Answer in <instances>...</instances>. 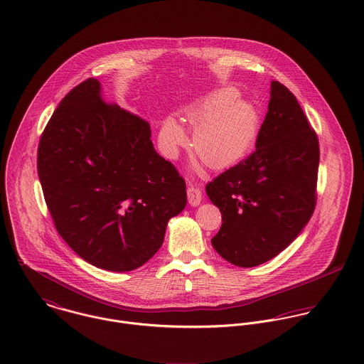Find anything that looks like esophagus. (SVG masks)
<instances>
[{"instance_id":"esophagus-1","label":"esophagus","mask_w":364,"mask_h":364,"mask_svg":"<svg viewBox=\"0 0 364 364\" xmlns=\"http://www.w3.org/2000/svg\"><path fill=\"white\" fill-rule=\"evenodd\" d=\"M202 191L199 186L196 185H189L188 186V200H189V205L191 206H199L200 202H202Z\"/></svg>"}]
</instances>
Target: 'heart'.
<instances>
[{
	"mask_svg": "<svg viewBox=\"0 0 364 364\" xmlns=\"http://www.w3.org/2000/svg\"><path fill=\"white\" fill-rule=\"evenodd\" d=\"M234 88H224L186 112V119L198 124L193 144L196 153L211 166H227L245 156L255 143L260 126L257 106L238 98ZM186 140L182 123L169 116L161 129V141L168 156H175Z\"/></svg>",
	"mask_w": 364,
	"mask_h": 364,
	"instance_id": "obj_1",
	"label": "heart"
}]
</instances>
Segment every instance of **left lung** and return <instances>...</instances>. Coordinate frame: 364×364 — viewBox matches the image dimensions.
I'll return each mask as SVG.
<instances>
[{"label": "left lung", "mask_w": 364, "mask_h": 364, "mask_svg": "<svg viewBox=\"0 0 364 364\" xmlns=\"http://www.w3.org/2000/svg\"><path fill=\"white\" fill-rule=\"evenodd\" d=\"M255 151L206 185L223 224L213 248L230 263L258 266L286 250L316 203L319 144L296 97L272 81Z\"/></svg>", "instance_id": "1"}]
</instances>
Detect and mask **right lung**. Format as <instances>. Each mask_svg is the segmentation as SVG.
<instances>
[{
	"mask_svg": "<svg viewBox=\"0 0 364 364\" xmlns=\"http://www.w3.org/2000/svg\"><path fill=\"white\" fill-rule=\"evenodd\" d=\"M150 137L146 120L105 102L95 78L61 100L42 133L38 173L54 227L100 269L144 264L186 206L183 178Z\"/></svg>",
	"mask_w": 364,
	"mask_h": 364,
	"instance_id": "obj_1",
	"label": "right lung"
}]
</instances>
